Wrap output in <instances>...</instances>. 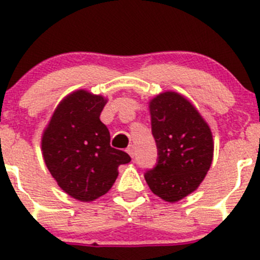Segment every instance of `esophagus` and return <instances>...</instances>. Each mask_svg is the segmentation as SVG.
<instances>
[{"label":"esophagus","mask_w":260,"mask_h":260,"mask_svg":"<svg viewBox=\"0 0 260 260\" xmlns=\"http://www.w3.org/2000/svg\"><path fill=\"white\" fill-rule=\"evenodd\" d=\"M126 152H127L128 154H130V157L134 158L135 157V145H133V144L128 145L127 149H126Z\"/></svg>","instance_id":"1"}]
</instances>
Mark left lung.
Listing matches in <instances>:
<instances>
[{"mask_svg": "<svg viewBox=\"0 0 260 260\" xmlns=\"http://www.w3.org/2000/svg\"><path fill=\"white\" fill-rule=\"evenodd\" d=\"M155 167L145 172L148 186L166 202H179L204 180L213 159L208 123L185 97L165 91L149 102Z\"/></svg>", "mask_w": 260, "mask_h": 260, "instance_id": "left-lung-1", "label": "left lung"}]
</instances>
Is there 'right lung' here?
I'll return each instance as SVG.
<instances>
[{
	"label": "right lung",
	"instance_id": "obj_1",
	"mask_svg": "<svg viewBox=\"0 0 260 260\" xmlns=\"http://www.w3.org/2000/svg\"><path fill=\"white\" fill-rule=\"evenodd\" d=\"M107 100L76 90L54 110L42 137L47 169L74 199L91 202L115 184L118 166L130 155L110 145V132L100 116Z\"/></svg>",
	"mask_w": 260,
	"mask_h": 260
}]
</instances>
